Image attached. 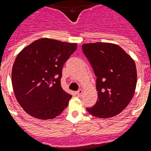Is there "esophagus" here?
Returning a JSON list of instances; mask_svg holds the SVG:
<instances>
[{"label": "esophagus", "mask_w": 151, "mask_h": 151, "mask_svg": "<svg viewBox=\"0 0 151 151\" xmlns=\"http://www.w3.org/2000/svg\"><path fill=\"white\" fill-rule=\"evenodd\" d=\"M76 94H77V96H81L82 95V89H79L76 92Z\"/></svg>", "instance_id": "34e87169"}]
</instances>
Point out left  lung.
Masks as SVG:
<instances>
[{
  "instance_id": "left-lung-1",
  "label": "left lung",
  "mask_w": 151,
  "mask_h": 151,
  "mask_svg": "<svg viewBox=\"0 0 151 151\" xmlns=\"http://www.w3.org/2000/svg\"><path fill=\"white\" fill-rule=\"evenodd\" d=\"M84 55L96 77L98 100L87 111L98 118L119 114L134 96L137 83L134 60L119 46L109 42L82 45Z\"/></svg>"
}]
</instances>
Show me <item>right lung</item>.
Segmentation results:
<instances>
[{
	"label": "right lung",
	"mask_w": 151,
	"mask_h": 151,
	"mask_svg": "<svg viewBox=\"0 0 151 151\" xmlns=\"http://www.w3.org/2000/svg\"><path fill=\"white\" fill-rule=\"evenodd\" d=\"M77 43L42 38L19 53L12 70V83L19 105L30 116L50 119L60 115L72 97L61 87L64 63Z\"/></svg>",
	"instance_id": "1"
}]
</instances>
